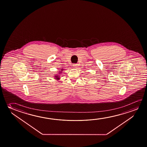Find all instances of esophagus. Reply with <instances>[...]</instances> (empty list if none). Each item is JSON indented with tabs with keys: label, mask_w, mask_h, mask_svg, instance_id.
<instances>
[{
	"label": "esophagus",
	"mask_w": 147,
	"mask_h": 147,
	"mask_svg": "<svg viewBox=\"0 0 147 147\" xmlns=\"http://www.w3.org/2000/svg\"><path fill=\"white\" fill-rule=\"evenodd\" d=\"M73 67H74L75 68H77L78 64H77V63H74V64L73 65Z\"/></svg>",
	"instance_id": "obj_1"
}]
</instances>
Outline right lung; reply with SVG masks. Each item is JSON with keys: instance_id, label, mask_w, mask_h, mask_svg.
<instances>
[{"instance_id": "add662e5", "label": "right lung", "mask_w": 147, "mask_h": 147, "mask_svg": "<svg viewBox=\"0 0 147 147\" xmlns=\"http://www.w3.org/2000/svg\"><path fill=\"white\" fill-rule=\"evenodd\" d=\"M56 76V78H57V77H58V76Z\"/></svg>"}]
</instances>
